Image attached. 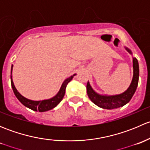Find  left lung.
Here are the masks:
<instances>
[{
    "label": "left lung",
    "mask_w": 150,
    "mask_h": 150,
    "mask_svg": "<svg viewBox=\"0 0 150 150\" xmlns=\"http://www.w3.org/2000/svg\"><path fill=\"white\" fill-rule=\"evenodd\" d=\"M125 48L130 54H131V51L128 48ZM133 67H134V77H133L132 82L130 85L129 88L124 93L119 95H115V96H102L96 93L88 82L86 90H87V94L89 99L98 107L107 109V110L118 108L129 102L137 90L139 83V69L138 60L136 58H133Z\"/></svg>",
    "instance_id": "1"
}]
</instances>
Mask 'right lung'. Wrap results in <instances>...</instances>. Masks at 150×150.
<instances>
[{
	"label": "right lung",
	"mask_w": 150,
	"mask_h": 150,
	"mask_svg": "<svg viewBox=\"0 0 150 150\" xmlns=\"http://www.w3.org/2000/svg\"><path fill=\"white\" fill-rule=\"evenodd\" d=\"M12 68H13V65L11 66V74L12 73ZM75 74L72 75L71 77H69V78H67L65 81H64L59 91L58 92V93H57L54 97L51 98V99H47V100L43 101H32L30 100V99H26V98H25L24 96H22V95L17 91L16 88H15L14 85H13V81H12L11 75V87L12 89H13V93H14L15 96H16V98L19 99V102L23 104V105L28 107V108L31 109V110H34V111L46 112L54 108L55 107H57V106L59 104V102L62 100L63 97H64V93H65L67 85L68 83L73 78V77L75 76Z\"/></svg>",
	"instance_id": "right-lung-1"
}]
</instances>
